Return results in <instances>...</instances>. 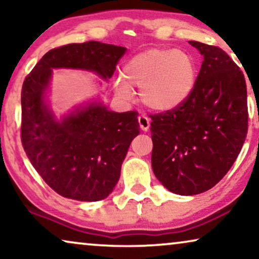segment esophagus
<instances>
[{
    "label": "esophagus",
    "mask_w": 259,
    "mask_h": 259,
    "mask_svg": "<svg viewBox=\"0 0 259 259\" xmlns=\"http://www.w3.org/2000/svg\"><path fill=\"white\" fill-rule=\"evenodd\" d=\"M138 121H139V125H140V128L145 131V132H147L148 130H150V126H151V120L148 118L147 115H140L139 118H138Z\"/></svg>",
    "instance_id": "34e87169"
}]
</instances>
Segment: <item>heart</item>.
I'll return each instance as SVG.
<instances>
[{
  "mask_svg": "<svg viewBox=\"0 0 259 259\" xmlns=\"http://www.w3.org/2000/svg\"><path fill=\"white\" fill-rule=\"evenodd\" d=\"M197 65L193 56L177 49L151 48L139 53L122 67L114 81L120 98L132 97V87L140 88V98L154 111H171L183 105L194 90Z\"/></svg>",
  "mask_w": 259,
  "mask_h": 259,
  "instance_id": "heart-1",
  "label": "heart"
}]
</instances>
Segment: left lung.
<instances>
[{
    "label": "left lung",
    "instance_id": "1",
    "mask_svg": "<svg viewBox=\"0 0 259 259\" xmlns=\"http://www.w3.org/2000/svg\"><path fill=\"white\" fill-rule=\"evenodd\" d=\"M189 42L204 56L193 92L179 107L151 115L152 168L180 196L221 182L242 150L249 119L239 67L219 47Z\"/></svg>",
    "mask_w": 259,
    "mask_h": 259
}]
</instances>
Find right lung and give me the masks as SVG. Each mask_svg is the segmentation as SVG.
<instances>
[{
    "instance_id": "obj_1",
    "label": "right lung",
    "mask_w": 259,
    "mask_h": 259,
    "mask_svg": "<svg viewBox=\"0 0 259 259\" xmlns=\"http://www.w3.org/2000/svg\"><path fill=\"white\" fill-rule=\"evenodd\" d=\"M125 52V47L98 41L62 46L46 53L23 81V148L38 175L60 196L80 201L108 197L140 128L138 112L115 113L101 102H90L56 119L45 101L52 69L90 70L108 80Z\"/></svg>"
}]
</instances>
